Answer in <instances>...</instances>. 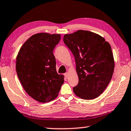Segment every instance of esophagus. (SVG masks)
<instances>
[{"mask_svg": "<svg viewBox=\"0 0 131 131\" xmlns=\"http://www.w3.org/2000/svg\"><path fill=\"white\" fill-rule=\"evenodd\" d=\"M64 75H65V78H66V79L68 78V77H69V74H68V73H65V74H64Z\"/></svg>", "mask_w": 131, "mask_h": 131, "instance_id": "34e87169", "label": "esophagus"}]
</instances>
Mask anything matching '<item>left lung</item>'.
<instances>
[{"mask_svg":"<svg viewBox=\"0 0 131 131\" xmlns=\"http://www.w3.org/2000/svg\"><path fill=\"white\" fill-rule=\"evenodd\" d=\"M63 42L75 59L79 83L73 90L84 100L97 98L108 85L114 69L110 43L99 34L78 30L65 34Z\"/></svg>","mask_w":131,"mask_h":131,"instance_id":"left-lung-1","label":"left lung"}]
</instances>
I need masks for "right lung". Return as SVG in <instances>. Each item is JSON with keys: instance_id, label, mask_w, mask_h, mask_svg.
I'll return each instance as SVG.
<instances>
[{"instance_id": "right-lung-1", "label": "right lung", "mask_w": 131, "mask_h": 131, "mask_svg": "<svg viewBox=\"0 0 131 131\" xmlns=\"http://www.w3.org/2000/svg\"><path fill=\"white\" fill-rule=\"evenodd\" d=\"M60 34L33 35L21 48L16 58V69L21 84L27 94L41 103L58 96L64 82L56 70L53 51L61 40Z\"/></svg>"}]
</instances>
